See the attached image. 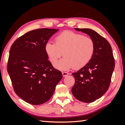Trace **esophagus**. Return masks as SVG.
<instances>
[{"mask_svg":"<svg viewBox=\"0 0 125 125\" xmlns=\"http://www.w3.org/2000/svg\"><path fill=\"white\" fill-rule=\"evenodd\" d=\"M62 74L63 77H66V76H67L68 74H69V73H68V72H62Z\"/></svg>","mask_w":125,"mask_h":125,"instance_id":"esophagus-1","label":"esophagus"}]
</instances>
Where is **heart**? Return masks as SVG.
I'll return each instance as SVG.
<instances>
[{
    "label": "heart",
    "instance_id": "obj_1",
    "mask_svg": "<svg viewBox=\"0 0 125 125\" xmlns=\"http://www.w3.org/2000/svg\"><path fill=\"white\" fill-rule=\"evenodd\" d=\"M94 49V42L91 37L72 31L62 32L55 37V43L48 42L45 45V51L52 63L64 54L65 57L54 64L62 70L84 67L92 60Z\"/></svg>",
    "mask_w": 125,
    "mask_h": 125
}]
</instances>
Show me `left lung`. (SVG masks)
Listing matches in <instances>:
<instances>
[{
    "label": "left lung",
    "instance_id": "1",
    "mask_svg": "<svg viewBox=\"0 0 125 125\" xmlns=\"http://www.w3.org/2000/svg\"><path fill=\"white\" fill-rule=\"evenodd\" d=\"M88 34L93 39L95 49L90 62L72 73L75 83L72 89L78 100L86 103L95 101L105 94L110 86L115 60L112 47L106 39L88 28H75Z\"/></svg>",
    "mask_w": 125,
    "mask_h": 125
}]
</instances>
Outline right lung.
I'll list each match as a JSON object with an SVG mask.
<instances>
[{
    "label": "right lung",
    "instance_id": "obj_1",
    "mask_svg": "<svg viewBox=\"0 0 125 125\" xmlns=\"http://www.w3.org/2000/svg\"><path fill=\"white\" fill-rule=\"evenodd\" d=\"M59 30L40 28L22 35L10 51L7 72L15 93L33 105L47 102L62 77L48 60L45 45Z\"/></svg>",
    "mask_w": 125,
    "mask_h": 125
}]
</instances>
